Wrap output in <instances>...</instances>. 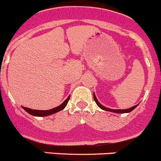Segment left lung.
Returning a JSON list of instances; mask_svg holds the SVG:
<instances>
[{"instance_id":"left-lung-1","label":"left lung","mask_w":161,"mask_h":161,"mask_svg":"<svg viewBox=\"0 0 161 161\" xmlns=\"http://www.w3.org/2000/svg\"><path fill=\"white\" fill-rule=\"evenodd\" d=\"M93 98H94V100L95 102L96 103V104L98 105V107L99 108H100L102 110H104V111H111V112H114V113H120V114H122V113H129L130 112V111H132L134 109V108H136V107L137 106V105H135V106L132 107V108H128V109H125V110H114V109H110V108H105L104 106H103V105H101L100 103H99V101L97 100V99H96V95H95V93L93 94Z\"/></svg>"}]
</instances>
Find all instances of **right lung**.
<instances>
[{
  "label": "right lung",
  "mask_w": 161,
  "mask_h": 161,
  "mask_svg": "<svg viewBox=\"0 0 161 161\" xmlns=\"http://www.w3.org/2000/svg\"><path fill=\"white\" fill-rule=\"evenodd\" d=\"M69 96L62 103V104L59 105L58 107H57V108H53V109H50V110H47V111H39V110H32L30 109V108H24L23 107L24 110L27 111L28 114H31V115L34 116H39V117H43V116H47V115H50V114H53L54 113L58 112V111H60L62 110H63L64 108H65V106L67 105L68 103L69 100Z\"/></svg>",
  "instance_id": "1"
}]
</instances>
